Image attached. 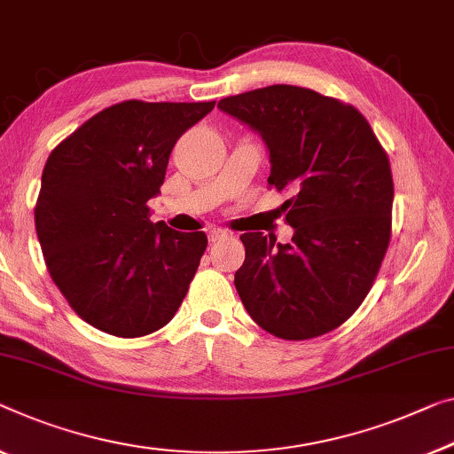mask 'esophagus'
Here are the masks:
<instances>
[{"label":"esophagus","instance_id":"esophagus-1","mask_svg":"<svg viewBox=\"0 0 454 454\" xmlns=\"http://www.w3.org/2000/svg\"><path fill=\"white\" fill-rule=\"evenodd\" d=\"M226 236H228V232H226V230H222V228H212L207 232V239L212 242H218L222 239H226Z\"/></svg>","mask_w":454,"mask_h":454}]
</instances>
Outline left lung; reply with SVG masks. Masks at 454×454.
Wrapping results in <instances>:
<instances>
[{
  "mask_svg": "<svg viewBox=\"0 0 454 454\" xmlns=\"http://www.w3.org/2000/svg\"><path fill=\"white\" fill-rule=\"evenodd\" d=\"M259 132L269 151V185L292 242L247 232L234 286L248 316L286 340L340 326L367 297L391 236L389 159L353 106L306 87L269 85L218 101Z\"/></svg>",
  "mask_w": 454,
  "mask_h": 454,
  "instance_id": "left-lung-1",
  "label": "left lung"
}]
</instances>
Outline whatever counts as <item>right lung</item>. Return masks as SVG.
Here are the masks:
<instances>
[{"label": "right lung", "instance_id": "1", "mask_svg": "<svg viewBox=\"0 0 454 454\" xmlns=\"http://www.w3.org/2000/svg\"><path fill=\"white\" fill-rule=\"evenodd\" d=\"M215 101H121L51 153L34 209L52 281L101 333L137 338L171 322L207 247L148 220L175 142Z\"/></svg>", "mask_w": 454, "mask_h": 454}]
</instances>
